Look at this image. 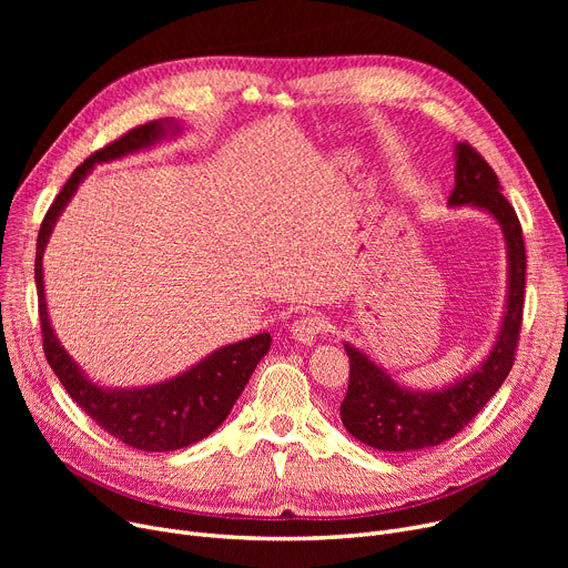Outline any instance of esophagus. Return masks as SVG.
Masks as SVG:
<instances>
[{"label": "esophagus", "mask_w": 568, "mask_h": 568, "mask_svg": "<svg viewBox=\"0 0 568 568\" xmlns=\"http://www.w3.org/2000/svg\"><path fill=\"white\" fill-rule=\"evenodd\" d=\"M326 332V320L320 313H304L290 324V334L294 341L304 345H313L317 336Z\"/></svg>", "instance_id": "34e87169"}]
</instances>
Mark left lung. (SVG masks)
Masks as SVG:
<instances>
[{"mask_svg": "<svg viewBox=\"0 0 568 568\" xmlns=\"http://www.w3.org/2000/svg\"><path fill=\"white\" fill-rule=\"evenodd\" d=\"M474 204L497 219L509 246V302L501 332L488 362L437 394H416L377 368L368 356L345 345L349 384L341 403V419L349 435L379 452H416L458 435L511 373L525 308L527 255L516 209L501 195L499 179L469 142L456 146V186L449 204Z\"/></svg>", "mask_w": 568, "mask_h": 568, "instance_id": "8db88e82", "label": "left lung"}]
</instances>
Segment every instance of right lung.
<instances>
[{"instance_id": "right-lung-1", "label": "right lung", "mask_w": 568, "mask_h": 568, "mask_svg": "<svg viewBox=\"0 0 568 568\" xmlns=\"http://www.w3.org/2000/svg\"><path fill=\"white\" fill-rule=\"evenodd\" d=\"M168 124L146 122L131 129L122 138L101 146L82 165L73 170L64 189L59 191L54 202L43 216L39 239H37V262L34 278L39 292V317L43 334V352L50 368L62 382L67 394L84 409V414L108 435L116 437L140 452H174L182 446L195 444L212 435L230 414L239 394L244 392L255 366L272 345V336L257 334L248 341L216 349L204 362L193 366L189 373L170 382L146 386L138 392H105L82 377L71 356L59 345L52 334V326L45 311L43 296V248L57 216L62 214L64 204L75 193L84 174L99 161L119 159L138 152L142 146L154 144L165 135Z\"/></svg>"}]
</instances>
